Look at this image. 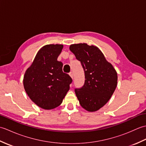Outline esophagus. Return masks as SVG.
Masks as SVG:
<instances>
[{"mask_svg":"<svg viewBox=\"0 0 146 146\" xmlns=\"http://www.w3.org/2000/svg\"><path fill=\"white\" fill-rule=\"evenodd\" d=\"M69 75L71 77V78L73 79V73L72 72V71H71V72L69 73Z\"/></svg>","mask_w":146,"mask_h":146,"instance_id":"obj_1","label":"esophagus"}]
</instances>
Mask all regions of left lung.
I'll return each instance as SVG.
<instances>
[{
  "label": "left lung",
  "instance_id": "1",
  "mask_svg": "<svg viewBox=\"0 0 146 146\" xmlns=\"http://www.w3.org/2000/svg\"><path fill=\"white\" fill-rule=\"evenodd\" d=\"M70 51L81 62L85 72V83L75 92L81 106L95 111L106 104L117 85V73L97 46L86 43L71 44Z\"/></svg>",
  "mask_w": 146,
  "mask_h": 146
}]
</instances>
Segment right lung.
<instances>
[{"mask_svg":"<svg viewBox=\"0 0 146 146\" xmlns=\"http://www.w3.org/2000/svg\"><path fill=\"white\" fill-rule=\"evenodd\" d=\"M62 44H48L39 49L24 76L25 91L34 103L45 110L58 107L63 102L72 79L63 73L57 60Z\"/></svg>","mask_w":146,"mask_h":146,"instance_id":"obj_1","label":"right lung"}]
</instances>
